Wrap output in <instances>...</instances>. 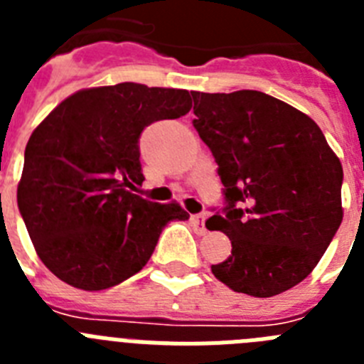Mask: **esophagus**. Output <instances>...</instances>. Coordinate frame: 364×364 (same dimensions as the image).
Instances as JSON below:
<instances>
[{"label": "esophagus", "mask_w": 364, "mask_h": 364, "mask_svg": "<svg viewBox=\"0 0 364 364\" xmlns=\"http://www.w3.org/2000/svg\"><path fill=\"white\" fill-rule=\"evenodd\" d=\"M191 222H193V226H195V230H197L198 235H204L205 231H208V230H205V226H204L205 215H193Z\"/></svg>", "instance_id": "1"}]
</instances>
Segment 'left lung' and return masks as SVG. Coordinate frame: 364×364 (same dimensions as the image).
<instances>
[{
	"mask_svg": "<svg viewBox=\"0 0 364 364\" xmlns=\"http://www.w3.org/2000/svg\"><path fill=\"white\" fill-rule=\"evenodd\" d=\"M202 142L224 186L205 222L231 240L211 266L233 291L273 297L308 277L343 220V166L319 125L260 91L191 92Z\"/></svg>",
	"mask_w": 364,
	"mask_h": 364,
	"instance_id": "left-lung-1",
	"label": "left lung"
}]
</instances>
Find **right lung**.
I'll list each match as a JSON object with an SVG mask.
<instances>
[{"instance_id": "1", "label": "right lung", "mask_w": 364, "mask_h": 364, "mask_svg": "<svg viewBox=\"0 0 364 364\" xmlns=\"http://www.w3.org/2000/svg\"><path fill=\"white\" fill-rule=\"evenodd\" d=\"M184 89L124 82L69 96L25 147L18 208L36 253L58 279L87 291L133 277L164 228L188 220L178 204L133 193L142 184L140 134L184 117Z\"/></svg>"}]
</instances>
